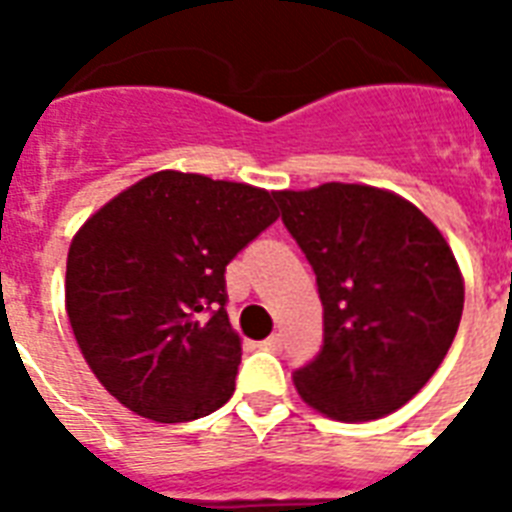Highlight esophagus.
I'll return each mask as SVG.
<instances>
[{
    "label": "esophagus",
    "instance_id": "obj_1",
    "mask_svg": "<svg viewBox=\"0 0 512 512\" xmlns=\"http://www.w3.org/2000/svg\"><path fill=\"white\" fill-rule=\"evenodd\" d=\"M260 348L263 350H271V353H276V350H281V335H271L268 340L260 342Z\"/></svg>",
    "mask_w": 512,
    "mask_h": 512
}]
</instances>
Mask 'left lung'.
<instances>
[{
    "label": "left lung",
    "instance_id": "left-lung-1",
    "mask_svg": "<svg viewBox=\"0 0 512 512\" xmlns=\"http://www.w3.org/2000/svg\"><path fill=\"white\" fill-rule=\"evenodd\" d=\"M316 273L324 345L292 374L305 404L369 422L412 401L452 348L465 279L449 241L404 196L364 183L276 191Z\"/></svg>",
    "mask_w": 512,
    "mask_h": 512
}]
</instances>
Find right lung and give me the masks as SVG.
Here are the masks:
<instances>
[{"label":"right lung","instance_id":"1","mask_svg":"<svg viewBox=\"0 0 512 512\" xmlns=\"http://www.w3.org/2000/svg\"><path fill=\"white\" fill-rule=\"evenodd\" d=\"M276 217L265 188L162 170L84 220L68 247V324L119 404L172 425L233 396L241 337L225 265Z\"/></svg>","mask_w":512,"mask_h":512}]
</instances>
